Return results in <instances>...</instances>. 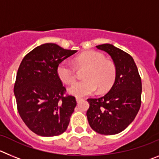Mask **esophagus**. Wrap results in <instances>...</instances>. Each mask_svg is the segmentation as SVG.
I'll return each mask as SVG.
<instances>
[{
    "label": "esophagus",
    "mask_w": 159,
    "mask_h": 159,
    "mask_svg": "<svg viewBox=\"0 0 159 159\" xmlns=\"http://www.w3.org/2000/svg\"><path fill=\"white\" fill-rule=\"evenodd\" d=\"M83 99H81V98H76V102H80V101H82Z\"/></svg>",
    "instance_id": "1"
}]
</instances>
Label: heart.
Listing matches in <instances>:
<instances>
[{
    "label": "heart",
    "mask_w": 159,
    "mask_h": 159,
    "mask_svg": "<svg viewBox=\"0 0 159 159\" xmlns=\"http://www.w3.org/2000/svg\"><path fill=\"white\" fill-rule=\"evenodd\" d=\"M79 67H87L84 74L85 80L75 83L69 88V92L76 97L92 95L97 90L99 93L107 92L111 88L116 76L115 64L107 60L102 53L96 51L84 52L75 59ZM60 80L66 84H71L76 80L75 67L62 61L57 67Z\"/></svg>",
    "instance_id": "obj_1"
}]
</instances>
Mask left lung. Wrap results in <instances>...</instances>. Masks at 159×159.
<instances>
[{
	"instance_id": "8db88e82",
	"label": "left lung",
	"mask_w": 159,
	"mask_h": 159,
	"mask_svg": "<svg viewBox=\"0 0 159 159\" xmlns=\"http://www.w3.org/2000/svg\"><path fill=\"white\" fill-rule=\"evenodd\" d=\"M110 55L116 67V80L104 96L88 99L90 127L101 134L120 133L133 122L141 107L142 81L137 66L128 53L110 43L96 46Z\"/></svg>"
}]
</instances>
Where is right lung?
<instances>
[{
    "mask_svg": "<svg viewBox=\"0 0 159 159\" xmlns=\"http://www.w3.org/2000/svg\"><path fill=\"white\" fill-rule=\"evenodd\" d=\"M76 52L43 43L28 53L20 64L14 84L17 110L26 126L38 135L52 137L67 130L76 100L64 95L66 88L57 67Z\"/></svg>",
    "mask_w": 159,
    "mask_h": 159,
    "instance_id": "add662e5",
    "label": "right lung"
}]
</instances>
